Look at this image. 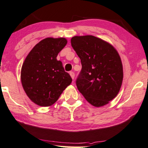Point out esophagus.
Instances as JSON below:
<instances>
[{
	"instance_id": "34e87169",
	"label": "esophagus",
	"mask_w": 148,
	"mask_h": 148,
	"mask_svg": "<svg viewBox=\"0 0 148 148\" xmlns=\"http://www.w3.org/2000/svg\"><path fill=\"white\" fill-rule=\"evenodd\" d=\"M70 75L71 76V77H72V79H74V76H75V74H74V73L73 72H70Z\"/></svg>"
}]
</instances>
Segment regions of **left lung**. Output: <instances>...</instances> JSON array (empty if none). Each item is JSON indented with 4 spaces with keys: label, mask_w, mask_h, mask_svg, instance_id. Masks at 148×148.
I'll return each instance as SVG.
<instances>
[{
    "label": "left lung",
    "mask_w": 148,
    "mask_h": 148,
    "mask_svg": "<svg viewBox=\"0 0 148 148\" xmlns=\"http://www.w3.org/2000/svg\"><path fill=\"white\" fill-rule=\"evenodd\" d=\"M71 44L82 65L76 82L78 91L93 106L108 104L122 84L124 73L119 53L109 43L93 35L73 37Z\"/></svg>",
    "instance_id": "left-lung-1"
}]
</instances>
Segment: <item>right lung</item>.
Segmentation results:
<instances>
[{"mask_svg":"<svg viewBox=\"0 0 148 148\" xmlns=\"http://www.w3.org/2000/svg\"><path fill=\"white\" fill-rule=\"evenodd\" d=\"M67 43L64 37L44 39L33 48L22 64V87L30 100L37 105H52L72 83L62 62L57 59Z\"/></svg>","mask_w":148,"mask_h":148,"instance_id":"add662e5","label":"right lung"}]
</instances>
